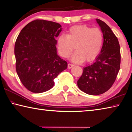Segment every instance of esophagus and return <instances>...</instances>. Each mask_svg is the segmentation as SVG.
Segmentation results:
<instances>
[{
	"label": "esophagus",
	"mask_w": 132,
	"mask_h": 132,
	"mask_svg": "<svg viewBox=\"0 0 132 132\" xmlns=\"http://www.w3.org/2000/svg\"><path fill=\"white\" fill-rule=\"evenodd\" d=\"M74 66V64H71V63H69L68 65V69H71L72 67H73Z\"/></svg>",
	"instance_id": "34e87169"
}]
</instances>
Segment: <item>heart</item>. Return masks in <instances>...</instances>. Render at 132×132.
<instances>
[{"mask_svg":"<svg viewBox=\"0 0 132 132\" xmlns=\"http://www.w3.org/2000/svg\"><path fill=\"white\" fill-rule=\"evenodd\" d=\"M103 42L102 33L98 28L86 25L71 28L66 35L59 36L57 40V48L60 55L68 58L74 49L76 51L71 57V61L80 63L84 60L90 61L99 54Z\"/></svg>","mask_w":132,"mask_h":132,"instance_id":"1","label":"heart"}]
</instances>
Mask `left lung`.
Returning a JSON list of instances; mask_svg holds the SVG:
<instances>
[{"label":"left lung","mask_w":132,"mask_h":132,"mask_svg":"<svg viewBox=\"0 0 132 132\" xmlns=\"http://www.w3.org/2000/svg\"><path fill=\"white\" fill-rule=\"evenodd\" d=\"M103 35V44L100 53L92 64L85 67L77 85L81 90L90 95H99L113 85L121 63L118 40L103 21L96 19Z\"/></svg>","instance_id":"8db88e82"}]
</instances>
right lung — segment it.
I'll list each match as a JSON object with an SVG mask.
<instances>
[{"instance_id": "right-lung-1", "label": "right lung", "mask_w": 132, "mask_h": 132, "mask_svg": "<svg viewBox=\"0 0 132 132\" xmlns=\"http://www.w3.org/2000/svg\"><path fill=\"white\" fill-rule=\"evenodd\" d=\"M62 26L52 21L36 20L26 25L16 40V71L21 82L33 93H42L54 85V80L68 68L57 54L55 38Z\"/></svg>"}]
</instances>
